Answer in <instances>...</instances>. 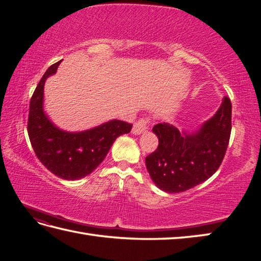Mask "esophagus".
Instances as JSON below:
<instances>
[{"label":"esophagus","mask_w":261,"mask_h":261,"mask_svg":"<svg viewBox=\"0 0 261 261\" xmlns=\"http://www.w3.org/2000/svg\"><path fill=\"white\" fill-rule=\"evenodd\" d=\"M148 123H149V118L139 119L135 123L134 127H132V134L140 135L142 132H145L148 129Z\"/></svg>","instance_id":"34e87169"}]
</instances>
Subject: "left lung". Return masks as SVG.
<instances>
[{"mask_svg": "<svg viewBox=\"0 0 261 261\" xmlns=\"http://www.w3.org/2000/svg\"><path fill=\"white\" fill-rule=\"evenodd\" d=\"M232 104L225 96L218 112L194 134L169 123L152 127L158 148L146 157L152 181L166 193H180L208 179L225 156L231 135Z\"/></svg>", "mask_w": 261, "mask_h": 261, "instance_id": "obj_1", "label": "left lung"}]
</instances>
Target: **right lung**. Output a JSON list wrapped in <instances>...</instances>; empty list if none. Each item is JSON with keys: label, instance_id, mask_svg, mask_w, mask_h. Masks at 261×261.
Segmentation results:
<instances>
[{"label": "right lung", "instance_id": "right-lung-1", "mask_svg": "<svg viewBox=\"0 0 261 261\" xmlns=\"http://www.w3.org/2000/svg\"><path fill=\"white\" fill-rule=\"evenodd\" d=\"M62 60L51 65L32 94L28 118V135L36 156L54 175L66 180L91 174L107 157L116 138L129 134L132 124L112 120L83 132H66L51 123L43 112V86L56 73Z\"/></svg>", "mask_w": 261, "mask_h": 261}]
</instances>
